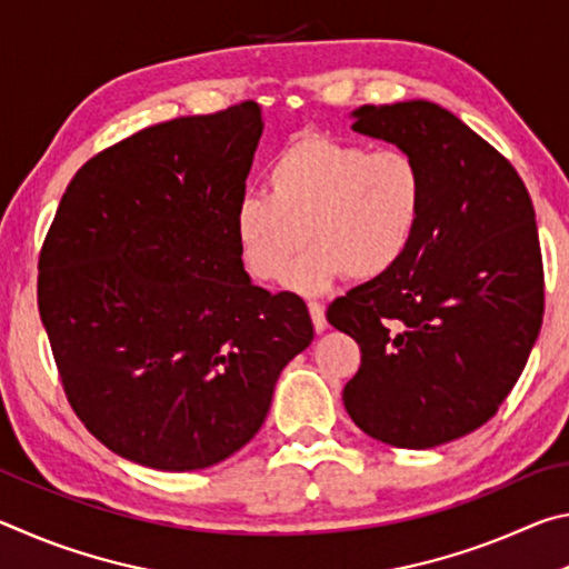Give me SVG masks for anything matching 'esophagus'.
Wrapping results in <instances>:
<instances>
[{"label":"esophagus","mask_w":569,"mask_h":569,"mask_svg":"<svg viewBox=\"0 0 569 569\" xmlns=\"http://www.w3.org/2000/svg\"><path fill=\"white\" fill-rule=\"evenodd\" d=\"M308 313H311V321H313V329L316 333L326 331V308L319 301H308Z\"/></svg>","instance_id":"34e87169"}]
</instances>
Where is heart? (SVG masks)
I'll return each mask as SVG.
<instances>
[{"label":"heart","instance_id":"b5f03b06","mask_svg":"<svg viewBox=\"0 0 569 569\" xmlns=\"http://www.w3.org/2000/svg\"><path fill=\"white\" fill-rule=\"evenodd\" d=\"M423 213V172L407 150H369L323 132H301L268 170V192L238 200L240 261L261 283L286 278L319 293L336 278L377 281L409 253Z\"/></svg>","mask_w":569,"mask_h":569}]
</instances>
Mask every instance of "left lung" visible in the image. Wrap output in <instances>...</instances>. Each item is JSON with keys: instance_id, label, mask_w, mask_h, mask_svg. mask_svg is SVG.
<instances>
[{"instance_id": "obj_1", "label": "left lung", "mask_w": 569, "mask_h": 569, "mask_svg": "<svg viewBox=\"0 0 569 569\" xmlns=\"http://www.w3.org/2000/svg\"><path fill=\"white\" fill-rule=\"evenodd\" d=\"M353 120L419 162L423 213L403 261L326 311L361 349L343 407L383 445L439 447L495 417L539 336L532 198L502 152L435 102L363 104Z\"/></svg>"}]
</instances>
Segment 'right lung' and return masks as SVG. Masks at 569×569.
Instances as JSON below:
<instances>
[{"label":"right lung","mask_w":569,"mask_h":569,"mask_svg":"<svg viewBox=\"0 0 569 569\" xmlns=\"http://www.w3.org/2000/svg\"><path fill=\"white\" fill-rule=\"evenodd\" d=\"M261 132L250 100L134 132L77 170L47 230L37 303L67 401L142 467L236 455L313 341L301 298L250 283L238 253Z\"/></svg>","instance_id":"1"}]
</instances>
